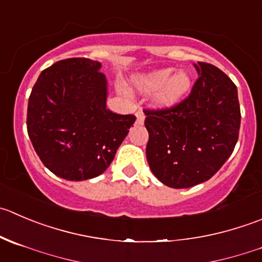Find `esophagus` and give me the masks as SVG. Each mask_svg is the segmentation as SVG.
<instances>
[{"mask_svg": "<svg viewBox=\"0 0 262 262\" xmlns=\"http://www.w3.org/2000/svg\"><path fill=\"white\" fill-rule=\"evenodd\" d=\"M137 116V124H143L144 123V113L142 110H138L136 113Z\"/></svg>", "mask_w": 262, "mask_h": 262, "instance_id": "obj_1", "label": "esophagus"}]
</instances>
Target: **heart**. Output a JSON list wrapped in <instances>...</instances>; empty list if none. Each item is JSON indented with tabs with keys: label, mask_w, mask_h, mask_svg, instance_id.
<instances>
[{
	"label": "heart",
	"mask_w": 262,
	"mask_h": 262,
	"mask_svg": "<svg viewBox=\"0 0 262 262\" xmlns=\"http://www.w3.org/2000/svg\"><path fill=\"white\" fill-rule=\"evenodd\" d=\"M174 69L156 70L148 75L137 79L136 84L139 90L157 91L156 100L161 105H175L188 95L192 87V79L185 72H178Z\"/></svg>",
	"instance_id": "heart-1"
}]
</instances>
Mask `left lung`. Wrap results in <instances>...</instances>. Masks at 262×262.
Masks as SVG:
<instances>
[{
    "instance_id": "left-lung-1",
    "label": "left lung",
    "mask_w": 262,
    "mask_h": 262,
    "mask_svg": "<svg viewBox=\"0 0 262 262\" xmlns=\"http://www.w3.org/2000/svg\"><path fill=\"white\" fill-rule=\"evenodd\" d=\"M195 69L200 77L184 100L170 107L143 110L149 169L171 188L209 180L229 159L239 134L234 83L211 63L199 61Z\"/></svg>"
}]
</instances>
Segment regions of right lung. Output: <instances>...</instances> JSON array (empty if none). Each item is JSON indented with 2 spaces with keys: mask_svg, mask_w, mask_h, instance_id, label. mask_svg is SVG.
<instances>
[{
  "mask_svg": "<svg viewBox=\"0 0 262 262\" xmlns=\"http://www.w3.org/2000/svg\"><path fill=\"white\" fill-rule=\"evenodd\" d=\"M101 62L85 57L57 61L40 73L29 96L27 129L50 171L67 180L102 174L136 121L106 108Z\"/></svg>",
  "mask_w": 262,
  "mask_h": 262,
  "instance_id": "right-lung-1",
  "label": "right lung"
}]
</instances>
